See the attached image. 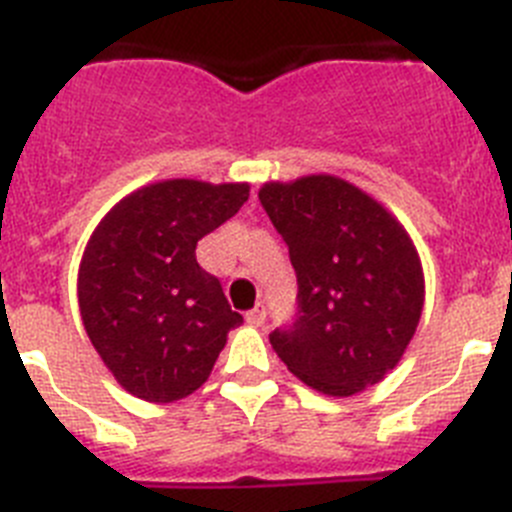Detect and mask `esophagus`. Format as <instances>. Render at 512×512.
Listing matches in <instances>:
<instances>
[{"label": "esophagus", "mask_w": 512, "mask_h": 512, "mask_svg": "<svg viewBox=\"0 0 512 512\" xmlns=\"http://www.w3.org/2000/svg\"><path fill=\"white\" fill-rule=\"evenodd\" d=\"M246 320H248V323H251V325H264V320H266V307L259 302V305L253 307V310L246 312Z\"/></svg>", "instance_id": "obj_1"}]
</instances>
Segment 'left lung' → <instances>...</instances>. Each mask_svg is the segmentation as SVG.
<instances>
[{
  "mask_svg": "<svg viewBox=\"0 0 512 512\" xmlns=\"http://www.w3.org/2000/svg\"><path fill=\"white\" fill-rule=\"evenodd\" d=\"M259 200L297 274L295 318L269 336L279 359L333 397L382 382L423 312V269L410 235L338 176L264 184Z\"/></svg>",
  "mask_w": 512,
  "mask_h": 512,
  "instance_id": "obj_1",
  "label": "left lung"
}]
</instances>
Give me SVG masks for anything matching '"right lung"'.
Listing matches in <instances>:
<instances>
[{
  "instance_id": "add662e5",
  "label": "right lung",
  "mask_w": 512,
  "mask_h": 512,
  "mask_svg": "<svg viewBox=\"0 0 512 512\" xmlns=\"http://www.w3.org/2000/svg\"><path fill=\"white\" fill-rule=\"evenodd\" d=\"M246 200L248 184L156 182L117 202L89 238L79 266L81 320L130 395H192L210 377L228 330L243 323L194 251Z\"/></svg>"
}]
</instances>
